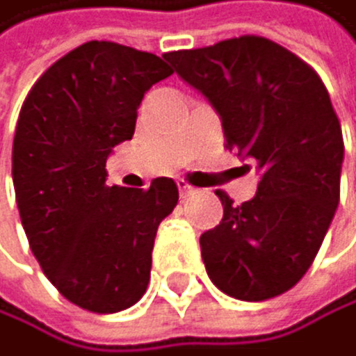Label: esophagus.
I'll return each mask as SVG.
<instances>
[{"label": "esophagus", "instance_id": "esophagus-1", "mask_svg": "<svg viewBox=\"0 0 356 356\" xmlns=\"http://www.w3.org/2000/svg\"><path fill=\"white\" fill-rule=\"evenodd\" d=\"M177 186H179V193H181V199H186V197H191V195H195V188H193L191 184H186L184 179H179V181H177Z\"/></svg>", "mask_w": 356, "mask_h": 356}]
</instances>
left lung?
<instances>
[{"instance_id": "left-lung-1", "label": "left lung", "mask_w": 356, "mask_h": 356, "mask_svg": "<svg viewBox=\"0 0 356 356\" xmlns=\"http://www.w3.org/2000/svg\"><path fill=\"white\" fill-rule=\"evenodd\" d=\"M163 59L217 111L226 148L261 175L241 206L217 191L223 219L199 237L210 282L241 301L282 295L306 275L339 206L343 135L328 90L306 61L266 37Z\"/></svg>"}]
</instances>
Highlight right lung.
I'll use <instances>...</instances> for the list:
<instances>
[{"mask_svg":"<svg viewBox=\"0 0 356 356\" xmlns=\"http://www.w3.org/2000/svg\"><path fill=\"white\" fill-rule=\"evenodd\" d=\"M172 68L152 53L88 42L55 61L28 92L13 141V184L35 259L61 295L119 312L150 282L159 223L179 199L157 177L148 191L106 184V159L133 139L146 90Z\"/></svg>","mask_w":356,"mask_h":356,"instance_id":"right-lung-1","label":"right lung"}]
</instances>
